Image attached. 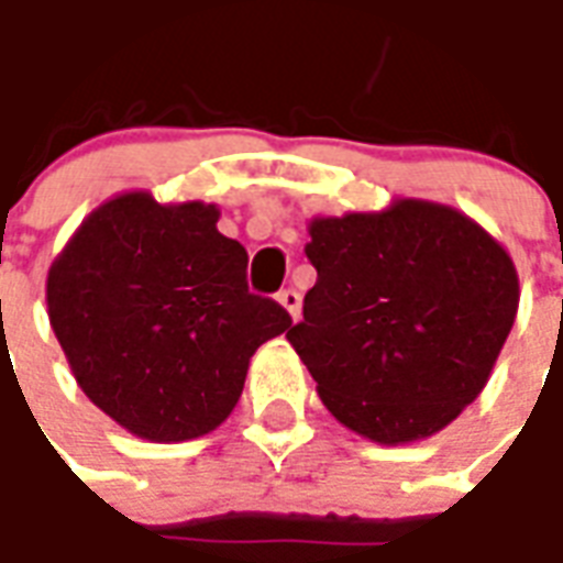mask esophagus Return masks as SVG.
I'll use <instances>...</instances> for the list:
<instances>
[{"label": "esophagus", "mask_w": 563, "mask_h": 563, "mask_svg": "<svg viewBox=\"0 0 563 563\" xmlns=\"http://www.w3.org/2000/svg\"><path fill=\"white\" fill-rule=\"evenodd\" d=\"M275 300L282 302V306H285V309H288V314L290 318H294V321H297V318H300V294H297V290L294 288H285V290H278V297H275Z\"/></svg>", "instance_id": "esophagus-1"}]
</instances>
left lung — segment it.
Listing matches in <instances>:
<instances>
[{"label": "left lung", "instance_id": "1", "mask_svg": "<svg viewBox=\"0 0 563 563\" xmlns=\"http://www.w3.org/2000/svg\"><path fill=\"white\" fill-rule=\"evenodd\" d=\"M318 269L288 342L339 424L378 445L428 440L488 385L518 273L464 211L394 199L309 221Z\"/></svg>", "mask_w": 563, "mask_h": 563}]
</instances>
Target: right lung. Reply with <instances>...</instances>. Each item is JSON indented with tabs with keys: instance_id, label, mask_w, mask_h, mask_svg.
I'll return each instance as SVG.
<instances>
[{
	"instance_id": "obj_1",
	"label": "right lung",
	"mask_w": 563,
	"mask_h": 563,
	"mask_svg": "<svg viewBox=\"0 0 563 563\" xmlns=\"http://www.w3.org/2000/svg\"><path fill=\"white\" fill-rule=\"evenodd\" d=\"M211 202L130 190L102 202L47 269V318L78 388L139 440L211 433L251 354L290 314L245 285L249 254Z\"/></svg>"
}]
</instances>
